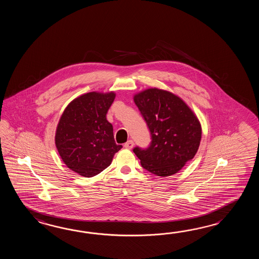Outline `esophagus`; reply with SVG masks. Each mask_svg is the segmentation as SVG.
<instances>
[{"instance_id":"esophagus-1","label":"esophagus","mask_w":259,"mask_h":259,"mask_svg":"<svg viewBox=\"0 0 259 259\" xmlns=\"http://www.w3.org/2000/svg\"><path fill=\"white\" fill-rule=\"evenodd\" d=\"M133 146H134V143H133V141H132V140L127 141V143L124 144V147L127 149H132Z\"/></svg>"}]
</instances>
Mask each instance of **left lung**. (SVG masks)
<instances>
[{"label": "left lung", "instance_id": "8db88e82", "mask_svg": "<svg viewBox=\"0 0 259 259\" xmlns=\"http://www.w3.org/2000/svg\"><path fill=\"white\" fill-rule=\"evenodd\" d=\"M133 100L152 135L148 148L135 147L134 154L143 168L156 176L176 174L198 151V117L182 98L165 90L146 89Z\"/></svg>", "mask_w": 259, "mask_h": 259}]
</instances>
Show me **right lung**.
Here are the masks:
<instances>
[{
  "instance_id": "add662e5",
  "label": "right lung",
  "mask_w": 259,
  "mask_h": 259,
  "mask_svg": "<svg viewBox=\"0 0 259 259\" xmlns=\"http://www.w3.org/2000/svg\"><path fill=\"white\" fill-rule=\"evenodd\" d=\"M116 97L114 92H92L70 102L61 116L55 132V146L68 168L80 176L101 173L122 148L113 126L106 119Z\"/></svg>"
}]
</instances>
